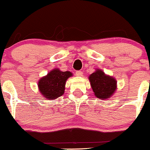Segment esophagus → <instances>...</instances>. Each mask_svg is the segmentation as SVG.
I'll list each match as a JSON object with an SVG mask.
<instances>
[{
  "label": "esophagus",
  "instance_id": "34e87169",
  "mask_svg": "<svg viewBox=\"0 0 150 150\" xmlns=\"http://www.w3.org/2000/svg\"><path fill=\"white\" fill-rule=\"evenodd\" d=\"M75 75H76L77 76H83V72L81 70H78L75 72Z\"/></svg>",
  "mask_w": 150,
  "mask_h": 150
}]
</instances>
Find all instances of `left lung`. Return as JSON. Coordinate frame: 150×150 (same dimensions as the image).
Wrapping results in <instances>:
<instances>
[{
  "instance_id": "obj_1",
  "label": "left lung",
  "mask_w": 150,
  "mask_h": 150,
  "mask_svg": "<svg viewBox=\"0 0 150 150\" xmlns=\"http://www.w3.org/2000/svg\"><path fill=\"white\" fill-rule=\"evenodd\" d=\"M89 81L96 97L107 99L114 94L117 89V81L113 77L107 75L102 69H96L89 75Z\"/></svg>"
}]
</instances>
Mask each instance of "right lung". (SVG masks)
<instances>
[{
	"instance_id": "obj_1",
	"label": "right lung",
	"mask_w": 150,
	"mask_h": 150,
	"mask_svg": "<svg viewBox=\"0 0 150 150\" xmlns=\"http://www.w3.org/2000/svg\"><path fill=\"white\" fill-rule=\"evenodd\" d=\"M71 76L72 73L69 71L62 72L57 68L52 69L39 80L38 88L40 93L51 100L62 96L65 90L67 80Z\"/></svg>"
}]
</instances>
